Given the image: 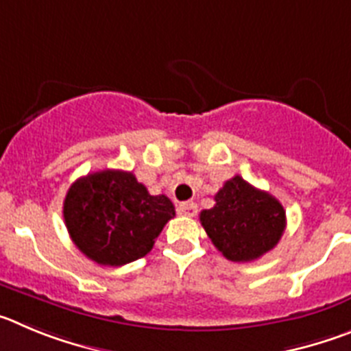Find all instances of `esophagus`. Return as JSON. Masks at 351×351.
I'll list each match as a JSON object with an SVG mask.
<instances>
[{
	"mask_svg": "<svg viewBox=\"0 0 351 351\" xmlns=\"http://www.w3.org/2000/svg\"><path fill=\"white\" fill-rule=\"evenodd\" d=\"M176 211H178L180 217H195V213H197V206H195L194 203H182L178 204V208H176Z\"/></svg>",
	"mask_w": 351,
	"mask_h": 351,
	"instance_id": "esophagus-1",
	"label": "esophagus"
}]
</instances>
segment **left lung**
Instances as JSON below:
<instances>
[{
	"label": "left lung",
	"mask_w": 351,
	"mask_h": 351,
	"mask_svg": "<svg viewBox=\"0 0 351 351\" xmlns=\"http://www.w3.org/2000/svg\"><path fill=\"white\" fill-rule=\"evenodd\" d=\"M217 250L232 262H250L273 250L285 230L282 203L236 175L215 194V206L199 215Z\"/></svg>",
	"instance_id": "8db88e82"
}]
</instances>
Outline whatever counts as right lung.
<instances>
[{
    "mask_svg": "<svg viewBox=\"0 0 351 351\" xmlns=\"http://www.w3.org/2000/svg\"><path fill=\"white\" fill-rule=\"evenodd\" d=\"M62 215L82 254L101 266H124L152 250L175 206L164 194H148L132 173L105 169L69 187Z\"/></svg>",
    "mask_w": 351,
    "mask_h": 351,
    "instance_id": "obj_1",
    "label": "right lung"
}]
</instances>
